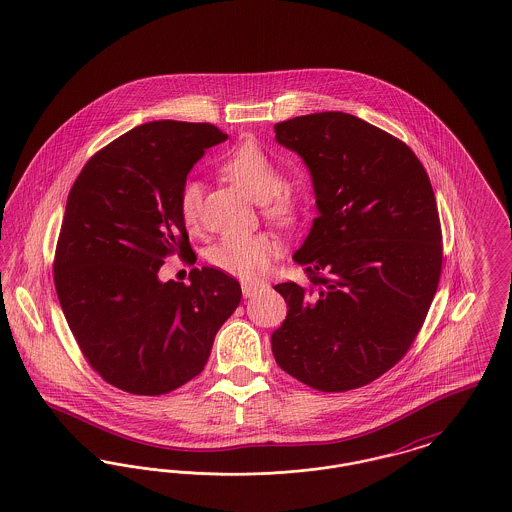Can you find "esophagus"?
Instances as JSON below:
<instances>
[{
    "instance_id": "34e87169",
    "label": "esophagus",
    "mask_w": 512,
    "mask_h": 512,
    "mask_svg": "<svg viewBox=\"0 0 512 512\" xmlns=\"http://www.w3.org/2000/svg\"><path fill=\"white\" fill-rule=\"evenodd\" d=\"M261 288H263L261 284H247L245 282V284H242V293H244V297H253L255 293L261 292Z\"/></svg>"
}]
</instances>
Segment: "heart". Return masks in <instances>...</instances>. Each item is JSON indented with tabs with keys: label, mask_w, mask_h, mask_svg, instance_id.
Instances as JSON below:
<instances>
[{
	"label": "heart",
	"mask_w": 512,
	"mask_h": 512,
	"mask_svg": "<svg viewBox=\"0 0 512 512\" xmlns=\"http://www.w3.org/2000/svg\"><path fill=\"white\" fill-rule=\"evenodd\" d=\"M222 172L251 199L261 203L263 213L278 224L290 226L301 215V199L290 188L282 186V172L261 147L242 144L222 163ZM180 217L188 228H195L201 219V186L195 180L182 184L178 194ZM278 244L265 232L257 234H226L209 247L207 261L220 272L242 278H261Z\"/></svg>",
	"instance_id": "heart-1"
}]
</instances>
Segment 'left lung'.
Here are the masks:
<instances>
[{"label": "left lung", "mask_w": 512, "mask_h": 512, "mask_svg": "<svg viewBox=\"0 0 512 512\" xmlns=\"http://www.w3.org/2000/svg\"><path fill=\"white\" fill-rule=\"evenodd\" d=\"M301 155L318 217L293 255L307 280L274 286L288 317L278 366L318 391L374 382L411 349L438 290L441 224L413 149L368 122L324 111L274 124Z\"/></svg>", "instance_id": "obj_1"}]
</instances>
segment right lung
<instances>
[{
    "mask_svg": "<svg viewBox=\"0 0 512 512\" xmlns=\"http://www.w3.org/2000/svg\"><path fill=\"white\" fill-rule=\"evenodd\" d=\"M226 138L207 122H146L74 180L55 290L88 365L119 390L163 395L190 382L240 305L238 280L219 268H194L190 284L157 276L165 257L194 253L178 194L205 149Z\"/></svg>",
    "mask_w": 512,
    "mask_h": 512,
    "instance_id": "1",
    "label": "right lung"
}]
</instances>
